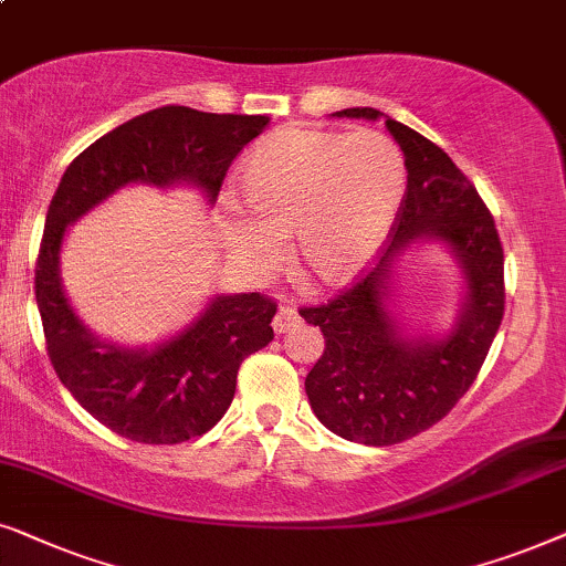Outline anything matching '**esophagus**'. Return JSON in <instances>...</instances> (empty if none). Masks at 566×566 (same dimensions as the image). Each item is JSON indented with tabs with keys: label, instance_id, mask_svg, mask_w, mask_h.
Segmentation results:
<instances>
[{
	"label": "esophagus",
	"instance_id": "34e87169",
	"mask_svg": "<svg viewBox=\"0 0 566 566\" xmlns=\"http://www.w3.org/2000/svg\"><path fill=\"white\" fill-rule=\"evenodd\" d=\"M297 323H300V315H297L295 307L282 305V307H279V311H276L274 323H271V326H274L276 334H287V331L295 328Z\"/></svg>",
	"mask_w": 566,
	"mask_h": 566
}]
</instances>
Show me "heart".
I'll use <instances>...</instances> for the list:
<instances>
[{
	"label": "heart",
	"instance_id": "b5f03b06",
	"mask_svg": "<svg viewBox=\"0 0 566 566\" xmlns=\"http://www.w3.org/2000/svg\"><path fill=\"white\" fill-rule=\"evenodd\" d=\"M403 155L378 132L284 126L238 170L248 209L222 214L232 259L263 274L282 263L279 240L295 235L297 263L323 287H349L370 269L401 212Z\"/></svg>",
	"mask_w": 566,
	"mask_h": 566
}]
</instances>
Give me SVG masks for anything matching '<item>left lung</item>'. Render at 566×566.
<instances>
[{
    "mask_svg": "<svg viewBox=\"0 0 566 566\" xmlns=\"http://www.w3.org/2000/svg\"><path fill=\"white\" fill-rule=\"evenodd\" d=\"M331 116L386 118L409 176L394 240L370 274L334 303L300 311L326 338L305 394L334 434L396 446L437 424L476 380L504 315L502 243L476 188L427 137L375 108ZM421 242L440 244L462 274V305L446 335H411L392 311L397 263Z\"/></svg>",
    "mask_w": 566,
    "mask_h": 566,
    "instance_id": "1",
    "label": "left lung"
}]
</instances>
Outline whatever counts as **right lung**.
I'll list each match as a JSON object with an SVG mask.
<instances>
[{
  "instance_id": "obj_1",
  "label": "right lung",
  "mask_w": 566,
  "mask_h": 566,
  "mask_svg": "<svg viewBox=\"0 0 566 566\" xmlns=\"http://www.w3.org/2000/svg\"><path fill=\"white\" fill-rule=\"evenodd\" d=\"M269 116L165 105L126 120L90 145L51 199L35 266V303L51 365L82 409L126 440L176 446L209 432L230 409L240 361L274 338L276 305L259 292L212 295L201 313L153 346L108 342L85 326L66 297V230L120 188H193L207 207L230 163L266 129Z\"/></svg>"
}]
</instances>
